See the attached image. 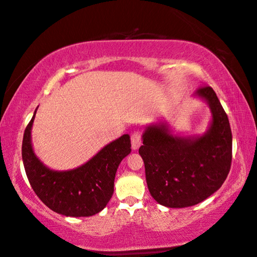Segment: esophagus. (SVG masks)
I'll return each instance as SVG.
<instances>
[{
    "label": "esophagus",
    "mask_w": 257,
    "mask_h": 257,
    "mask_svg": "<svg viewBox=\"0 0 257 257\" xmlns=\"http://www.w3.org/2000/svg\"><path fill=\"white\" fill-rule=\"evenodd\" d=\"M130 140H132V148L134 150H137L142 143V137H141V134L139 130H134L130 135Z\"/></svg>",
    "instance_id": "esophagus-1"
}]
</instances>
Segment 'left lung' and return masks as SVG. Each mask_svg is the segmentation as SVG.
<instances>
[{
  "mask_svg": "<svg viewBox=\"0 0 257 257\" xmlns=\"http://www.w3.org/2000/svg\"><path fill=\"white\" fill-rule=\"evenodd\" d=\"M196 94L207 101L213 115L205 135L184 139L170 135L163 124L150 125L139 149L149 192L166 207H189L212 196L232 164V130L226 111L211 86H200Z\"/></svg>",
  "mask_w": 257,
  "mask_h": 257,
  "instance_id": "obj_1",
  "label": "left lung"
}]
</instances>
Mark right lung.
Listing matches in <instances>:
<instances>
[{
	"instance_id": "right-lung-1",
	"label": "right lung",
	"mask_w": 257,
	"mask_h": 257,
	"mask_svg": "<svg viewBox=\"0 0 257 257\" xmlns=\"http://www.w3.org/2000/svg\"><path fill=\"white\" fill-rule=\"evenodd\" d=\"M35 114L24 130L22 143V158L32 190L50 209L59 214L91 216L102 211L113 196L118 165L132 151L129 135L113 141L77 169L53 171L32 150L31 127Z\"/></svg>"
}]
</instances>
